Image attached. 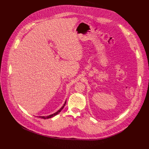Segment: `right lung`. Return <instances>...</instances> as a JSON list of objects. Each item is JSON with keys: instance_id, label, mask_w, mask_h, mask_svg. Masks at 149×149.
I'll use <instances>...</instances> for the list:
<instances>
[{"instance_id": "obj_1", "label": "right lung", "mask_w": 149, "mask_h": 149, "mask_svg": "<svg viewBox=\"0 0 149 149\" xmlns=\"http://www.w3.org/2000/svg\"><path fill=\"white\" fill-rule=\"evenodd\" d=\"M66 101H65V104H63V106L57 112H56V113H53V114H52V115H49V116H39V118H43V119H48V118H52V117H53V116H54L55 115H57L58 113H60V111L62 110L63 109V107H64V106H65V104H66Z\"/></svg>"}]
</instances>
